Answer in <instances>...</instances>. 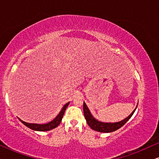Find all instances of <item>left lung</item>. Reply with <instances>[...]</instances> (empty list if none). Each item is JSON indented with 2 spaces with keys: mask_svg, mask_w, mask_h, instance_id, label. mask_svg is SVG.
<instances>
[{
  "mask_svg": "<svg viewBox=\"0 0 159 159\" xmlns=\"http://www.w3.org/2000/svg\"><path fill=\"white\" fill-rule=\"evenodd\" d=\"M137 107H138V106H136V108H134V110L129 115V116L126 117L125 119H123V120H121L120 121H117V122H114V123L102 122V121L97 120V119L93 116L92 114H91L90 111V110H89L88 107L87 106L86 103H84V102H83L84 115L88 125L90 126L91 129L93 130H95V131L101 132H106V133L114 132L122 127V126L125 125V124L127 122L130 118H131L134 111H135Z\"/></svg>",
  "mask_w": 159,
  "mask_h": 159,
  "instance_id": "1",
  "label": "left lung"
}]
</instances>
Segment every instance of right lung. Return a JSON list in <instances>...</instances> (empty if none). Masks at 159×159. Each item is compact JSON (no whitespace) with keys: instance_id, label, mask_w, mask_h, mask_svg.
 I'll return each mask as SVG.
<instances>
[{"instance_id":"obj_1","label":"right lung","mask_w":159,"mask_h":159,"mask_svg":"<svg viewBox=\"0 0 159 159\" xmlns=\"http://www.w3.org/2000/svg\"><path fill=\"white\" fill-rule=\"evenodd\" d=\"M69 104V102H68V103H66V104H65V105L63 106L59 114L57 115V116H56L55 119H53V120H52L51 121H50V122H48V123L40 125V124L27 123V122H25V121H22L19 118V119L21 123L24 124L25 126H27V127H29L30 129H31L35 130V131H41V132L49 131V130H51V129H54V128L57 127L58 126L60 125L61 121V120H62L63 116H64L65 111H66V108L68 107Z\"/></svg>"}]
</instances>
